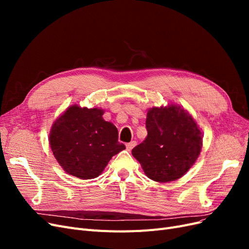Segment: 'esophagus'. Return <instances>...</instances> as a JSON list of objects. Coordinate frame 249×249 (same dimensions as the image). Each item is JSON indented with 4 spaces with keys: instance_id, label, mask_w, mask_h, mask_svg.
Segmentation results:
<instances>
[{
    "instance_id": "esophagus-1",
    "label": "esophagus",
    "mask_w": 249,
    "mask_h": 249,
    "mask_svg": "<svg viewBox=\"0 0 249 249\" xmlns=\"http://www.w3.org/2000/svg\"><path fill=\"white\" fill-rule=\"evenodd\" d=\"M136 144H137L136 141H132V142H130V143H126L125 147H126V149L130 152V150H132L135 146H136Z\"/></svg>"
}]
</instances>
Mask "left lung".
Instances as JSON below:
<instances>
[{"label":"left lung","mask_w":249,"mask_h":249,"mask_svg":"<svg viewBox=\"0 0 249 249\" xmlns=\"http://www.w3.org/2000/svg\"><path fill=\"white\" fill-rule=\"evenodd\" d=\"M147 137L132 149L145 175L167 183L183 177L196 161L202 135L192 116L179 106L152 108L145 122Z\"/></svg>","instance_id":"8db88e82"}]
</instances>
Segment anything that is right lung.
<instances>
[{"mask_svg":"<svg viewBox=\"0 0 249 249\" xmlns=\"http://www.w3.org/2000/svg\"><path fill=\"white\" fill-rule=\"evenodd\" d=\"M104 111L71 106L52 125L50 145L58 163L81 179L99 177L113 156L125 148Z\"/></svg>","mask_w":249,"mask_h":249,"instance_id":"add662e5","label":"right lung"}]
</instances>
